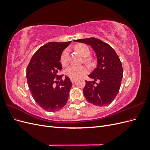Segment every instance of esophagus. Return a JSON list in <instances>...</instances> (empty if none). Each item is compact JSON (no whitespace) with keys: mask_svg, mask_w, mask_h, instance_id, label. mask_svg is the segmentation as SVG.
Returning a JSON list of instances; mask_svg holds the SVG:
<instances>
[{"mask_svg":"<svg viewBox=\"0 0 150 150\" xmlns=\"http://www.w3.org/2000/svg\"><path fill=\"white\" fill-rule=\"evenodd\" d=\"M71 82H72V83H74L76 82V79H71Z\"/></svg>","mask_w":150,"mask_h":150,"instance_id":"obj_1","label":"esophagus"}]
</instances>
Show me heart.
Returning a JSON list of instances; mask_svg holds the SVG:
<instances>
[{
  "mask_svg": "<svg viewBox=\"0 0 150 150\" xmlns=\"http://www.w3.org/2000/svg\"><path fill=\"white\" fill-rule=\"evenodd\" d=\"M74 49L76 51L79 53L81 56L84 57H87L90 55V50L89 47L84 44H76ZM68 56H69V51L65 49L62 52L61 56V63L62 66H66L68 62ZM86 61L89 64H91V60L89 58H86ZM88 72L87 67L84 66H71L67 68L66 70V74L69 76L71 79H78L81 76L86 74Z\"/></svg>",
  "mask_w": 150,
  "mask_h": 150,
  "instance_id": "heart-1",
  "label": "heart"
}]
</instances>
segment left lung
Returning <instances> with one entry per match:
<instances>
[{
  "mask_svg": "<svg viewBox=\"0 0 150 150\" xmlns=\"http://www.w3.org/2000/svg\"><path fill=\"white\" fill-rule=\"evenodd\" d=\"M74 41L89 45L96 54L97 59L96 67L88 75L93 81H86L83 89L84 97L94 105H108L119 92L123 74L118 56L110 45L96 38L82 39ZM96 80L98 83L94 85Z\"/></svg>",
  "mask_w": 150,
  "mask_h": 150,
  "instance_id": "obj_1",
  "label": "left lung"
}]
</instances>
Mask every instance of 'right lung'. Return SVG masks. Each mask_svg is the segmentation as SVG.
I'll return each instance as SVG.
<instances>
[{"label":"right lung","instance_id":"1","mask_svg":"<svg viewBox=\"0 0 150 150\" xmlns=\"http://www.w3.org/2000/svg\"><path fill=\"white\" fill-rule=\"evenodd\" d=\"M71 41L51 42L40 47L32 57L27 67L26 77L30 91L35 103L49 112L61 110L67 101L72 83L67 76H58L62 69V53ZM56 78L55 79V78ZM61 81L56 87L53 84Z\"/></svg>","mask_w":150,"mask_h":150}]
</instances>
